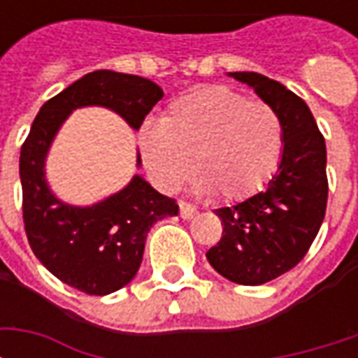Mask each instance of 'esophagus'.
I'll use <instances>...</instances> for the list:
<instances>
[{"label":"esophagus","instance_id":"1","mask_svg":"<svg viewBox=\"0 0 358 358\" xmlns=\"http://www.w3.org/2000/svg\"><path fill=\"white\" fill-rule=\"evenodd\" d=\"M197 215V209H195L194 205H189L186 201H180V217L184 218V220H189V218H194Z\"/></svg>","mask_w":358,"mask_h":358}]
</instances>
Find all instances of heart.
<instances>
[{"instance_id":"obj_1","label":"heart","mask_w":358,"mask_h":358,"mask_svg":"<svg viewBox=\"0 0 358 358\" xmlns=\"http://www.w3.org/2000/svg\"><path fill=\"white\" fill-rule=\"evenodd\" d=\"M138 148L163 192L182 187L192 159L197 189L232 201L257 192L276 171L284 126L266 103L226 86H205L174 99L159 124H141Z\"/></svg>"}]
</instances>
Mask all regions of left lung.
Instances as JSON below:
<instances>
[{
  "label": "left lung",
  "instance_id": "8db88e82",
  "mask_svg": "<svg viewBox=\"0 0 358 358\" xmlns=\"http://www.w3.org/2000/svg\"><path fill=\"white\" fill-rule=\"evenodd\" d=\"M276 110L284 149L263 192L215 213L222 238L207 251L220 276L261 285L292 270L307 255L322 226L328 201L326 143L308 105L280 82L259 73H228Z\"/></svg>",
  "mask_w": 358,
  "mask_h": 358
}]
</instances>
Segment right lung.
Segmentation results:
<instances>
[{"mask_svg": "<svg viewBox=\"0 0 358 358\" xmlns=\"http://www.w3.org/2000/svg\"><path fill=\"white\" fill-rule=\"evenodd\" d=\"M161 97V86L149 78L94 71L43 103L32 122L19 163L24 230L38 261L74 289L107 295L130 284L143 259L148 232L157 220L176 217L178 205L141 174L92 205L59 199L45 172L55 136L73 110L84 107L113 110L132 130H140ZM136 166H141L140 151Z\"/></svg>", "mask_w": 358, "mask_h": 358, "instance_id": "right-lung-1", "label": "right lung"}]
</instances>
